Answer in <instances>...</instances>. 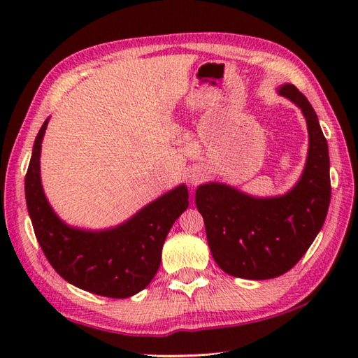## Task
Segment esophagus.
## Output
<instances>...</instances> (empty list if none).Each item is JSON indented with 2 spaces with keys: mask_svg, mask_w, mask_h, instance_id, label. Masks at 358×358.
<instances>
[{
  "mask_svg": "<svg viewBox=\"0 0 358 358\" xmlns=\"http://www.w3.org/2000/svg\"><path fill=\"white\" fill-rule=\"evenodd\" d=\"M203 178L204 177H203V173L200 171H192V172H189V175H187L189 183H191L192 186H196L199 183H201Z\"/></svg>",
  "mask_w": 358,
  "mask_h": 358,
  "instance_id": "1",
  "label": "esophagus"
}]
</instances>
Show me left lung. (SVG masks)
Instances as JSON below:
<instances>
[{"instance_id":"obj_1","label":"left lung","mask_w":358,"mask_h":358,"mask_svg":"<svg viewBox=\"0 0 358 358\" xmlns=\"http://www.w3.org/2000/svg\"><path fill=\"white\" fill-rule=\"evenodd\" d=\"M278 94L299 106L306 118L309 150L299 183L272 199H255L222 183L201 185L195 192L212 257L232 277L283 275L306 254L328 214L329 152L317 113L294 85L281 86Z\"/></svg>"}]
</instances>
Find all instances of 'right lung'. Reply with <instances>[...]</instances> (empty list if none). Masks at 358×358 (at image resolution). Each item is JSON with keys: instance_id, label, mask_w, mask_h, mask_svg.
Returning <instances> with one entry per match:
<instances>
[{"instance_id": "1", "label": "right lung", "mask_w": 358, "mask_h": 358, "mask_svg": "<svg viewBox=\"0 0 358 358\" xmlns=\"http://www.w3.org/2000/svg\"><path fill=\"white\" fill-rule=\"evenodd\" d=\"M45 127L48 120L35 138L24 181L27 210L45 258L66 281L87 292L127 299L143 291L159 268L172 224L189 206L187 187L172 189L113 229H75L57 217L43 192L40 155Z\"/></svg>"}]
</instances>
